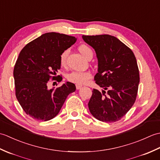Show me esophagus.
Here are the masks:
<instances>
[{
	"mask_svg": "<svg viewBox=\"0 0 160 160\" xmlns=\"http://www.w3.org/2000/svg\"><path fill=\"white\" fill-rule=\"evenodd\" d=\"M76 89H80V88L82 87V85H80V84H76Z\"/></svg>",
	"mask_w": 160,
	"mask_h": 160,
	"instance_id": "1",
	"label": "esophagus"
}]
</instances>
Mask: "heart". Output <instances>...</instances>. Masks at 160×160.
<instances>
[{
	"label": "heart",
	"mask_w": 160,
	"mask_h": 160,
	"mask_svg": "<svg viewBox=\"0 0 160 160\" xmlns=\"http://www.w3.org/2000/svg\"><path fill=\"white\" fill-rule=\"evenodd\" d=\"M80 53L85 58H88L89 56H93V52L89 47L86 45H81L78 47ZM69 50L65 49L61 53L60 56V64L61 66H64L66 64L67 58L69 55ZM91 74L89 71H72L67 75V79L71 82L76 84H83L87 82V81L90 79Z\"/></svg>",
	"instance_id": "heart-1"
}]
</instances>
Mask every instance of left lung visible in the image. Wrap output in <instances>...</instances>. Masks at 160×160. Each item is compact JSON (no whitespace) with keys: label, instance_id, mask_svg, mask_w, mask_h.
I'll return each instance as SVG.
<instances>
[{"label":"left lung","instance_id":"8db88e82","mask_svg":"<svg viewBox=\"0 0 160 160\" xmlns=\"http://www.w3.org/2000/svg\"><path fill=\"white\" fill-rule=\"evenodd\" d=\"M82 38L96 53L98 69L94 80L104 89L102 93L92 91L88 104L91 113L102 122L120 120L131 109L138 94L140 73L134 53L113 36H82Z\"/></svg>","mask_w":160,"mask_h":160}]
</instances>
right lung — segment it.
<instances>
[{"label": "right lung", "instance_id": "1", "mask_svg": "<svg viewBox=\"0 0 160 160\" xmlns=\"http://www.w3.org/2000/svg\"><path fill=\"white\" fill-rule=\"evenodd\" d=\"M77 38L63 33H45L26 45L20 52L13 69L16 96L30 117L48 121L58 114L67 96L76 91L67 82L57 89L47 88L49 80H62L56 76L60 69V56ZM59 78V79L57 78Z\"/></svg>", "mask_w": 160, "mask_h": 160}]
</instances>
